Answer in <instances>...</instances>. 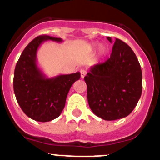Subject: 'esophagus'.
<instances>
[{
  "mask_svg": "<svg viewBox=\"0 0 160 160\" xmlns=\"http://www.w3.org/2000/svg\"><path fill=\"white\" fill-rule=\"evenodd\" d=\"M80 73H81V78H84V77L87 74V71L85 70H80Z\"/></svg>",
  "mask_w": 160,
  "mask_h": 160,
  "instance_id": "1",
  "label": "esophagus"
}]
</instances>
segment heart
<instances>
[{
    "label": "heart",
    "instance_id": "heart-1",
    "mask_svg": "<svg viewBox=\"0 0 160 160\" xmlns=\"http://www.w3.org/2000/svg\"><path fill=\"white\" fill-rule=\"evenodd\" d=\"M101 51H102V52L104 51V48H103L102 46V47H101Z\"/></svg>",
    "mask_w": 160,
    "mask_h": 160
}]
</instances>
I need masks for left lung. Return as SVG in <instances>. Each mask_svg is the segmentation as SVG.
Returning <instances> with one entry per match:
<instances>
[{
	"mask_svg": "<svg viewBox=\"0 0 160 160\" xmlns=\"http://www.w3.org/2000/svg\"><path fill=\"white\" fill-rule=\"evenodd\" d=\"M112 43V39L107 37ZM91 111L107 121L129 115L142 94V70L128 45L115 39L111 57L91 66L84 78Z\"/></svg>",
	"mask_w": 160,
	"mask_h": 160,
	"instance_id": "obj_1",
	"label": "left lung"
}]
</instances>
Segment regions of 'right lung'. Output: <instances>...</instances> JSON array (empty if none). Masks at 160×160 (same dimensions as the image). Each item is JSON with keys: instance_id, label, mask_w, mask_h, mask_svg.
Listing matches in <instances>:
<instances>
[{"instance_id": "add662e5", "label": "right lung", "mask_w": 160, "mask_h": 160, "mask_svg": "<svg viewBox=\"0 0 160 160\" xmlns=\"http://www.w3.org/2000/svg\"><path fill=\"white\" fill-rule=\"evenodd\" d=\"M46 41L63 42L48 35L37 37L22 52L13 77L14 94L20 107L29 118L43 122L60 115L70 87L81 77L79 72L53 78L45 75L37 64V53Z\"/></svg>"}]
</instances>
